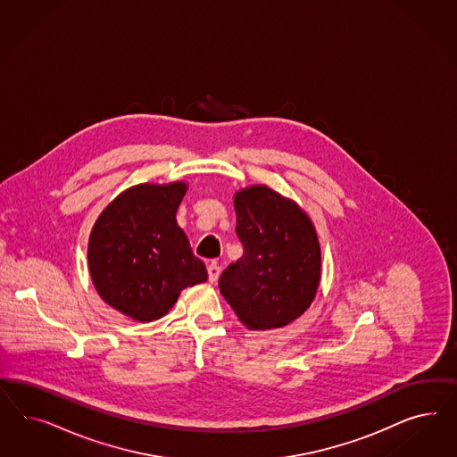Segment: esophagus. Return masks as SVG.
I'll return each mask as SVG.
<instances>
[{
    "label": "esophagus",
    "mask_w": 457,
    "mask_h": 457,
    "mask_svg": "<svg viewBox=\"0 0 457 457\" xmlns=\"http://www.w3.org/2000/svg\"><path fill=\"white\" fill-rule=\"evenodd\" d=\"M208 275L209 281H211V283H216L218 278L221 275V266L216 263V262H212V263L208 266Z\"/></svg>",
    "instance_id": "esophagus-1"
}]
</instances>
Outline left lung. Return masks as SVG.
<instances>
[{
	"mask_svg": "<svg viewBox=\"0 0 457 457\" xmlns=\"http://www.w3.org/2000/svg\"><path fill=\"white\" fill-rule=\"evenodd\" d=\"M236 235L245 253L220 290L248 330L281 328L313 303L321 278L315 224L293 199L264 184L235 194Z\"/></svg>",
	"mask_w": 457,
	"mask_h": 457,
	"instance_id": "8db88e82",
	"label": "left lung"
}]
</instances>
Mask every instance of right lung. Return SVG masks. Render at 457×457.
<instances>
[{"instance_id":"1","label":"right lung","mask_w":457,"mask_h":457,"mask_svg":"<svg viewBox=\"0 0 457 457\" xmlns=\"http://www.w3.org/2000/svg\"><path fill=\"white\" fill-rule=\"evenodd\" d=\"M187 184L144 182L100 212L88 237V271L100 298L137 321L162 319L180 291L208 279L178 226Z\"/></svg>"}]
</instances>
